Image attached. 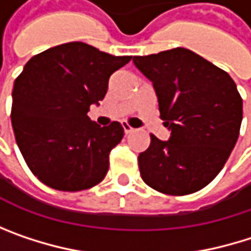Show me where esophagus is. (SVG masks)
I'll return each mask as SVG.
<instances>
[{"label":"esophagus","mask_w":251,"mask_h":251,"mask_svg":"<svg viewBox=\"0 0 251 251\" xmlns=\"http://www.w3.org/2000/svg\"><path fill=\"white\" fill-rule=\"evenodd\" d=\"M122 126H124V130H125V133L127 135V133H130L132 130H133V127L130 125H127V124H122Z\"/></svg>","instance_id":"1"}]
</instances>
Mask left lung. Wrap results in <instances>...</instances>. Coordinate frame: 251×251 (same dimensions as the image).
<instances>
[{"label":"left lung","mask_w":251,"mask_h":251,"mask_svg":"<svg viewBox=\"0 0 251 251\" xmlns=\"http://www.w3.org/2000/svg\"><path fill=\"white\" fill-rule=\"evenodd\" d=\"M135 67L152 81L169 141L151 136L139 154L142 180L157 192L183 196L209 184L223 170L243 119V99L224 70L198 53L175 48L133 56Z\"/></svg>","instance_id":"obj_1"}]
</instances>
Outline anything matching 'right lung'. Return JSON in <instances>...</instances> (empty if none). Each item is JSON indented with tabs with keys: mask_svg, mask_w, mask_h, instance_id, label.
Wrapping results in <instances>:
<instances>
[{
	"mask_svg": "<svg viewBox=\"0 0 251 251\" xmlns=\"http://www.w3.org/2000/svg\"><path fill=\"white\" fill-rule=\"evenodd\" d=\"M130 59L70 42L25 64L14 81L11 125L25 164L42 183L79 192L106 177L124 127L119 122L101 127L87 112L104 99L110 75Z\"/></svg>",
	"mask_w": 251,
	"mask_h": 251,
	"instance_id": "1",
	"label": "right lung"
}]
</instances>
